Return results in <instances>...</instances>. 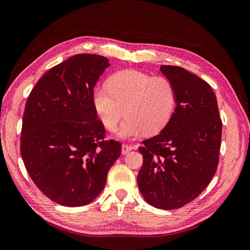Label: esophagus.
I'll use <instances>...</instances> for the list:
<instances>
[{
    "label": "esophagus",
    "mask_w": 250,
    "mask_h": 250,
    "mask_svg": "<svg viewBox=\"0 0 250 250\" xmlns=\"http://www.w3.org/2000/svg\"><path fill=\"white\" fill-rule=\"evenodd\" d=\"M132 149H133V147H132V146L126 145V144H124V145H123V147H122V154H124V155L127 154L129 151H132Z\"/></svg>",
    "instance_id": "obj_1"
}]
</instances>
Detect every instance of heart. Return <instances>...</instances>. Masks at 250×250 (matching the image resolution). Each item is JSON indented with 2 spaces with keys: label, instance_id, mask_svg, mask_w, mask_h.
I'll return each instance as SVG.
<instances>
[{
  "label": "heart",
  "instance_id": "1",
  "mask_svg": "<svg viewBox=\"0 0 250 250\" xmlns=\"http://www.w3.org/2000/svg\"><path fill=\"white\" fill-rule=\"evenodd\" d=\"M107 85L94 89L93 104L106 128H115L125 113L126 118L117 136L135 139L156 134L169 122L176 108V90L166 78L128 69L114 73Z\"/></svg>",
  "mask_w": 250,
  "mask_h": 250
}]
</instances>
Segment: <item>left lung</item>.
I'll use <instances>...</instances> for the list:
<instances>
[{
    "mask_svg": "<svg viewBox=\"0 0 250 250\" xmlns=\"http://www.w3.org/2000/svg\"><path fill=\"white\" fill-rule=\"evenodd\" d=\"M176 90V108L161 132L139 148L144 161L137 178L144 199L177 209L199 196L219 165L222 121L211 86L185 68L161 65Z\"/></svg>",
    "mask_w": 250,
    "mask_h": 250,
    "instance_id": "1",
    "label": "left lung"
}]
</instances>
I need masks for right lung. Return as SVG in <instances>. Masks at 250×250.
Returning a JSON list of instances; mask_svg holds the SVG:
<instances>
[{
  "instance_id": "obj_1",
  "label": "right lung",
  "mask_w": 250,
  "mask_h": 250,
  "mask_svg": "<svg viewBox=\"0 0 250 250\" xmlns=\"http://www.w3.org/2000/svg\"><path fill=\"white\" fill-rule=\"evenodd\" d=\"M95 54H78L47 71L25 104L20 152L29 177L48 198L74 208L105 187L122 144L104 140L93 104L94 86L109 66Z\"/></svg>"
}]
</instances>
